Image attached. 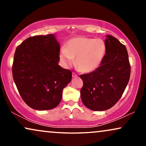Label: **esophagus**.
I'll return each instance as SVG.
<instances>
[{"label": "esophagus", "instance_id": "obj_1", "mask_svg": "<svg viewBox=\"0 0 146 146\" xmlns=\"http://www.w3.org/2000/svg\"><path fill=\"white\" fill-rule=\"evenodd\" d=\"M72 77H73V78H76V77H78V75H77L76 73H74V72H73L72 74Z\"/></svg>", "mask_w": 146, "mask_h": 146}]
</instances>
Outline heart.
Returning <instances> with one entry per match:
<instances>
[{"instance_id": "1", "label": "heart", "mask_w": 146, "mask_h": 146, "mask_svg": "<svg viewBox=\"0 0 146 146\" xmlns=\"http://www.w3.org/2000/svg\"><path fill=\"white\" fill-rule=\"evenodd\" d=\"M106 52L103 40L85 36L74 38L68 41L60 50V58L66 67L71 66L76 58V66L79 71L88 73L101 64Z\"/></svg>"}]
</instances>
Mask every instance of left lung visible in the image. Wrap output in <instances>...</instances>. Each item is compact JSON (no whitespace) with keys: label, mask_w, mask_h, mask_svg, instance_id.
I'll list each match as a JSON object with an SVG mask.
<instances>
[{"label":"left lung","mask_w":146,"mask_h":146,"mask_svg":"<svg viewBox=\"0 0 146 146\" xmlns=\"http://www.w3.org/2000/svg\"><path fill=\"white\" fill-rule=\"evenodd\" d=\"M106 52L94 71L80 76L83 81L80 96L84 105L94 111H104L120 99L130 77V64L125 46L106 35Z\"/></svg>","instance_id":"8db88e82"}]
</instances>
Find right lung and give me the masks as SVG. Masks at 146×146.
I'll return each instance as SVG.
<instances>
[{
	"label": "right lung",
	"instance_id": "obj_1",
	"mask_svg": "<svg viewBox=\"0 0 146 146\" xmlns=\"http://www.w3.org/2000/svg\"><path fill=\"white\" fill-rule=\"evenodd\" d=\"M60 44L54 35L28 38L16 49L13 79L25 102L31 108L47 110L60 102L72 72L58 65Z\"/></svg>",
	"mask_w": 146,
	"mask_h": 146
}]
</instances>
